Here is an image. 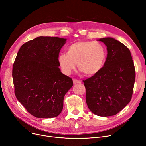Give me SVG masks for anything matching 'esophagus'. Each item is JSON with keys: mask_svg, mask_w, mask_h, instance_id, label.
<instances>
[{"mask_svg": "<svg viewBox=\"0 0 146 146\" xmlns=\"http://www.w3.org/2000/svg\"><path fill=\"white\" fill-rule=\"evenodd\" d=\"M73 83H74V84H78V83H81V81H80V80H78V79H74L73 80Z\"/></svg>", "mask_w": 146, "mask_h": 146, "instance_id": "obj_1", "label": "esophagus"}]
</instances>
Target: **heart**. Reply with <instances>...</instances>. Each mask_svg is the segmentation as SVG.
<instances>
[{
  "instance_id": "obj_1",
  "label": "heart",
  "mask_w": 146,
  "mask_h": 146,
  "mask_svg": "<svg viewBox=\"0 0 146 146\" xmlns=\"http://www.w3.org/2000/svg\"><path fill=\"white\" fill-rule=\"evenodd\" d=\"M106 57V48L103 44L78 41L68 46L67 54H60L58 61L61 70L66 74H70L77 64L79 70L86 76H92L102 70Z\"/></svg>"
}]
</instances>
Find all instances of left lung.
<instances>
[{
  "label": "left lung",
  "instance_id": "1",
  "mask_svg": "<svg viewBox=\"0 0 146 146\" xmlns=\"http://www.w3.org/2000/svg\"><path fill=\"white\" fill-rule=\"evenodd\" d=\"M106 46L107 57L102 70L83 80L86 102L90 111L100 117L117 114L131 99L135 79L131 52L126 46L114 39L100 38Z\"/></svg>",
  "mask_w": 146,
  "mask_h": 146
}]
</instances>
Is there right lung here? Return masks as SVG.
Wrapping results in <instances>:
<instances>
[{
  "label": "right lung",
  "instance_id": "right-lung-1",
  "mask_svg": "<svg viewBox=\"0 0 146 146\" xmlns=\"http://www.w3.org/2000/svg\"><path fill=\"white\" fill-rule=\"evenodd\" d=\"M65 38L39 36L23 44L12 69L15 94L27 111L36 118L58 116L72 79L59 68V52Z\"/></svg>",
  "mask_w": 146,
  "mask_h": 146
}]
</instances>
